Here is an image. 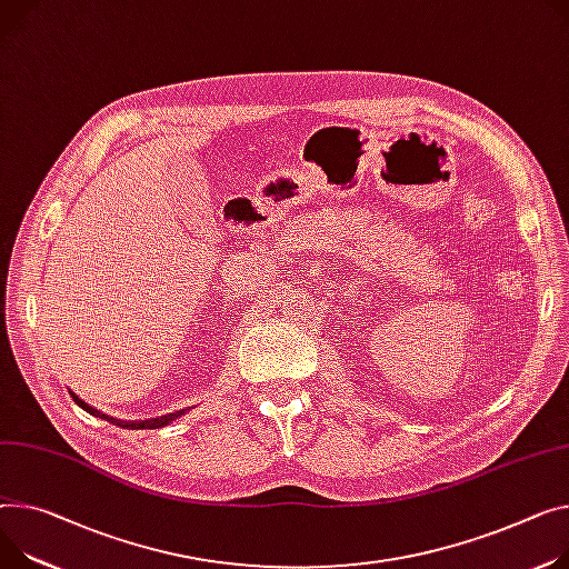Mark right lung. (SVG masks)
I'll return each mask as SVG.
<instances>
[{
    "mask_svg": "<svg viewBox=\"0 0 569 569\" xmlns=\"http://www.w3.org/2000/svg\"><path fill=\"white\" fill-rule=\"evenodd\" d=\"M70 397H72V401L77 403V406H81L86 412H91L93 417H100V419H107V421H111V423H116V426H122V428H132V430H137V428H161V426H166V423H170L172 419H178L184 410H180V412H172V415H163V417H157V419H148V421H118V419H111V417H107V415H102V412H98L96 408H91L89 403H83L79 397H74V391H70Z\"/></svg>",
    "mask_w": 569,
    "mask_h": 569,
    "instance_id": "obj_1",
    "label": "right lung"
}]
</instances>
